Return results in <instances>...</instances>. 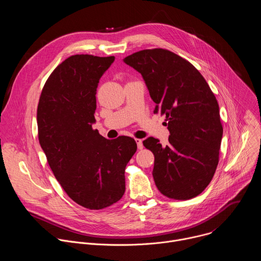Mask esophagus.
I'll return each instance as SVG.
<instances>
[{
  "label": "esophagus",
  "mask_w": 261,
  "mask_h": 261,
  "mask_svg": "<svg viewBox=\"0 0 261 261\" xmlns=\"http://www.w3.org/2000/svg\"><path fill=\"white\" fill-rule=\"evenodd\" d=\"M135 141H136V143H137V147H138V150H142V148H143L142 140H141V139H139V138H135Z\"/></svg>",
  "instance_id": "obj_1"
}]
</instances>
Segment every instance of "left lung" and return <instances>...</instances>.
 I'll use <instances>...</instances> for the list:
<instances>
[{
	"label": "left lung",
	"mask_w": 261,
	"mask_h": 261,
	"mask_svg": "<svg viewBox=\"0 0 261 261\" xmlns=\"http://www.w3.org/2000/svg\"><path fill=\"white\" fill-rule=\"evenodd\" d=\"M124 62L141 74L156 103L154 114L168 122L167 145L154 137L143 140L155 156L158 190L175 200L199 195L215 174L223 135L214 93L190 62L167 49H143Z\"/></svg>",
	"instance_id": "8db88e82"
}]
</instances>
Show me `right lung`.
<instances>
[{"mask_svg": "<svg viewBox=\"0 0 261 261\" xmlns=\"http://www.w3.org/2000/svg\"><path fill=\"white\" fill-rule=\"evenodd\" d=\"M115 57L71 56L47 79L37 108L38 138L67 195L102 210L125 193V168L137 144L128 136L109 140L94 130L99 80Z\"/></svg>", "mask_w": 261, "mask_h": 261, "instance_id": "add662e5", "label": "right lung"}]
</instances>
